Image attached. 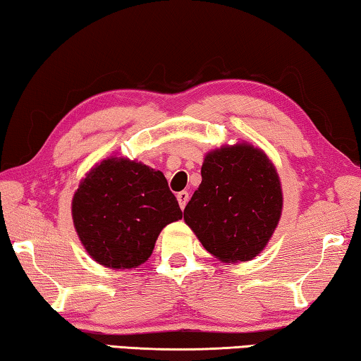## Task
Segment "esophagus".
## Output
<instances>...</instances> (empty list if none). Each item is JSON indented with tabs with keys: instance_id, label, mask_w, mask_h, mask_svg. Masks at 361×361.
<instances>
[{
	"instance_id": "34e87169",
	"label": "esophagus",
	"mask_w": 361,
	"mask_h": 361,
	"mask_svg": "<svg viewBox=\"0 0 361 361\" xmlns=\"http://www.w3.org/2000/svg\"><path fill=\"white\" fill-rule=\"evenodd\" d=\"M176 199H178V204L181 207V210H185V207H186L188 200H189V194L186 191H181V192L176 194Z\"/></svg>"
}]
</instances>
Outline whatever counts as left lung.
<instances>
[{
	"instance_id": "left-lung-1",
	"label": "left lung",
	"mask_w": 361,
	"mask_h": 361,
	"mask_svg": "<svg viewBox=\"0 0 361 361\" xmlns=\"http://www.w3.org/2000/svg\"><path fill=\"white\" fill-rule=\"evenodd\" d=\"M200 173L202 183L185 209L186 224L218 259L255 258L282 213L276 167L261 149L242 143L209 152Z\"/></svg>"
}]
</instances>
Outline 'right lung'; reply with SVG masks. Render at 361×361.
<instances>
[{
	"label": "right lung",
	"mask_w": 361,
	"mask_h": 361,
	"mask_svg": "<svg viewBox=\"0 0 361 361\" xmlns=\"http://www.w3.org/2000/svg\"><path fill=\"white\" fill-rule=\"evenodd\" d=\"M71 212L87 253L113 269L142 264L161 231L183 218L162 172L116 157L90 170L75 192Z\"/></svg>",
	"instance_id": "right-lung-1"
}]
</instances>
